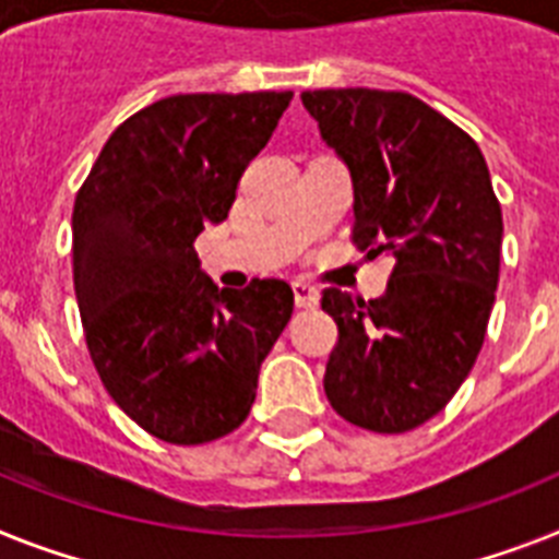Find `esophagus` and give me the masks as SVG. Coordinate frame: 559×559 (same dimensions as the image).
I'll return each instance as SVG.
<instances>
[{"label": "esophagus", "instance_id": "esophagus-1", "mask_svg": "<svg viewBox=\"0 0 559 559\" xmlns=\"http://www.w3.org/2000/svg\"><path fill=\"white\" fill-rule=\"evenodd\" d=\"M294 302H297V308H317L320 306V290L313 285L294 283Z\"/></svg>", "mask_w": 559, "mask_h": 559}]
</instances>
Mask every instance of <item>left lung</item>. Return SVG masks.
<instances>
[{"label": "left lung", "instance_id": "obj_1", "mask_svg": "<svg viewBox=\"0 0 559 559\" xmlns=\"http://www.w3.org/2000/svg\"><path fill=\"white\" fill-rule=\"evenodd\" d=\"M302 105L354 182V246L391 257L380 299L322 290L340 340L325 396L343 419L403 435L472 371L500 280L502 211L477 142L403 91L329 87Z\"/></svg>", "mask_w": 559, "mask_h": 559}]
</instances>
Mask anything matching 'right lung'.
I'll return each mask as SVG.
<instances>
[{
	"instance_id": "right-lung-1",
	"label": "right lung",
	"mask_w": 559,
	"mask_h": 559,
	"mask_svg": "<svg viewBox=\"0 0 559 559\" xmlns=\"http://www.w3.org/2000/svg\"><path fill=\"white\" fill-rule=\"evenodd\" d=\"M290 91L179 94L124 119L73 202V288L99 380L147 435L219 440L246 423L294 311L283 280L216 288L193 239L223 223Z\"/></svg>"
}]
</instances>
